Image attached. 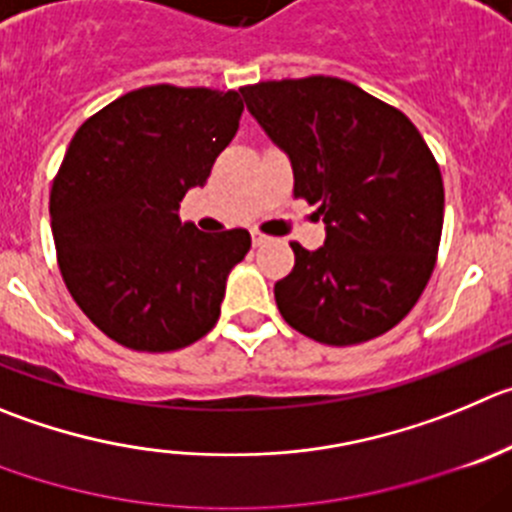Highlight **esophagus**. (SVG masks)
<instances>
[{"label": "esophagus", "mask_w": 512, "mask_h": 512, "mask_svg": "<svg viewBox=\"0 0 512 512\" xmlns=\"http://www.w3.org/2000/svg\"><path fill=\"white\" fill-rule=\"evenodd\" d=\"M267 240H270V237H267V234H262L260 229H252V245L260 247V245H265Z\"/></svg>", "instance_id": "esophagus-1"}]
</instances>
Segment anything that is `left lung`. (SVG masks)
<instances>
[{
  "mask_svg": "<svg viewBox=\"0 0 512 512\" xmlns=\"http://www.w3.org/2000/svg\"><path fill=\"white\" fill-rule=\"evenodd\" d=\"M240 90L290 156L295 199L318 204L326 222L315 252L290 242L295 267L275 283L285 323L326 346L391 331L427 288L442 237V174L422 133L399 108L331 75Z\"/></svg>",
  "mask_w": 512,
  "mask_h": 512,
  "instance_id": "8db88e82",
  "label": "left lung"
}]
</instances>
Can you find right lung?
Here are the masks:
<instances>
[{"label":"right lung","mask_w":512,"mask_h":512,"mask_svg":"<svg viewBox=\"0 0 512 512\" xmlns=\"http://www.w3.org/2000/svg\"><path fill=\"white\" fill-rule=\"evenodd\" d=\"M245 105L237 90L148 85L90 116L52 181L57 265L70 295L108 338L164 353L214 328L247 229L181 224L179 202L204 186Z\"/></svg>","instance_id":"obj_1"}]
</instances>
